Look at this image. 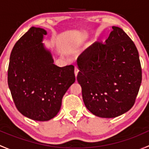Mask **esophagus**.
<instances>
[{"instance_id": "34e87169", "label": "esophagus", "mask_w": 149, "mask_h": 149, "mask_svg": "<svg viewBox=\"0 0 149 149\" xmlns=\"http://www.w3.org/2000/svg\"><path fill=\"white\" fill-rule=\"evenodd\" d=\"M74 73H75V76H76H76H77V75H78V73H79V68H78L77 67H75Z\"/></svg>"}]
</instances>
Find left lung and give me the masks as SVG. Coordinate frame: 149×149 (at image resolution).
Segmentation results:
<instances>
[{
    "mask_svg": "<svg viewBox=\"0 0 149 149\" xmlns=\"http://www.w3.org/2000/svg\"><path fill=\"white\" fill-rule=\"evenodd\" d=\"M112 29L105 43H94L77 59V81L84 104L104 118H116L131 109L142 81L134 42L121 28Z\"/></svg>",
    "mask_w": 149,
    "mask_h": 149,
    "instance_id": "left-lung-1",
    "label": "left lung"
}]
</instances>
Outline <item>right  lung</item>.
I'll list each match as a JSON object with an SVG mask.
<instances>
[{
	"label": "right lung",
	"mask_w": 149,
	"mask_h": 149,
	"mask_svg": "<svg viewBox=\"0 0 149 149\" xmlns=\"http://www.w3.org/2000/svg\"><path fill=\"white\" fill-rule=\"evenodd\" d=\"M47 31L31 27L10 55L8 84L18 110L37 121H47L61 109L62 99L75 82L74 66L58 67L42 42Z\"/></svg>",
	"instance_id": "right-lung-1"
}]
</instances>
